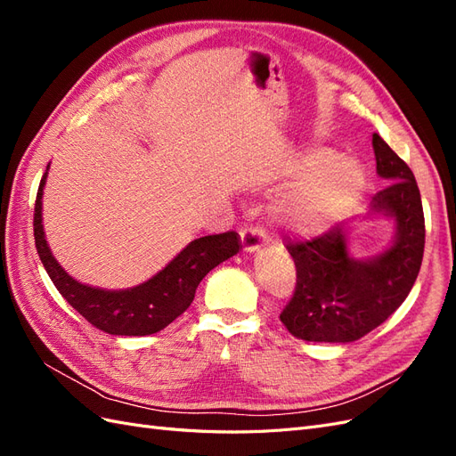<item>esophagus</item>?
<instances>
[{
	"instance_id": "obj_1",
	"label": "esophagus",
	"mask_w": 456,
	"mask_h": 456,
	"mask_svg": "<svg viewBox=\"0 0 456 456\" xmlns=\"http://www.w3.org/2000/svg\"><path fill=\"white\" fill-rule=\"evenodd\" d=\"M241 236V245L245 253H256L262 243H265V232H262L258 226H247L240 232Z\"/></svg>"
}]
</instances>
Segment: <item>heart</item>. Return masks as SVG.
I'll return each mask as SVG.
<instances>
[{
	"mask_svg": "<svg viewBox=\"0 0 456 456\" xmlns=\"http://www.w3.org/2000/svg\"><path fill=\"white\" fill-rule=\"evenodd\" d=\"M302 173L273 203V218L281 228L302 240L320 238L340 224L360 200L365 173L333 150L312 146L289 163V175Z\"/></svg>",
	"mask_w": 456,
	"mask_h": 456,
	"instance_id": "1",
	"label": "heart"
}]
</instances>
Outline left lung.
<instances>
[{"instance_id":"obj_1","label":"left lung","mask_w":456,"mask_h":456,"mask_svg":"<svg viewBox=\"0 0 456 456\" xmlns=\"http://www.w3.org/2000/svg\"><path fill=\"white\" fill-rule=\"evenodd\" d=\"M377 173L388 186L370 201V218L394 220V238L380 253H350V230L337 226L312 241L287 243L297 266L295 295L280 320L308 342H354L377 329L411 293L424 255L420 191L409 165L372 134Z\"/></svg>"}]
</instances>
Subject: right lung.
I'll return each instance as SVG.
<instances>
[{
	"mask_svg": "<svg viewBox=\"0 0 456 456\" xmlns=\"http://www.w3.org/2000/svg\"><path fill=\"white\" fill-rule=\"evenodd\" d=\"M49 171V165H47ZM41 178L34 207V238L39 260L51 281L76 312L108 335L146 337L175 322L194 300L200 281L220 262L240 253L236 232L216 233L190 241L154 278L129 289H101L74 280L53 256L44 232L41 198L47 181Z\"/></svg>",
	"mask_w": 456,
	"mask_h": 456,
	"instance_id": "add662e5",
	"label": "right lung"
}]
</instances>
